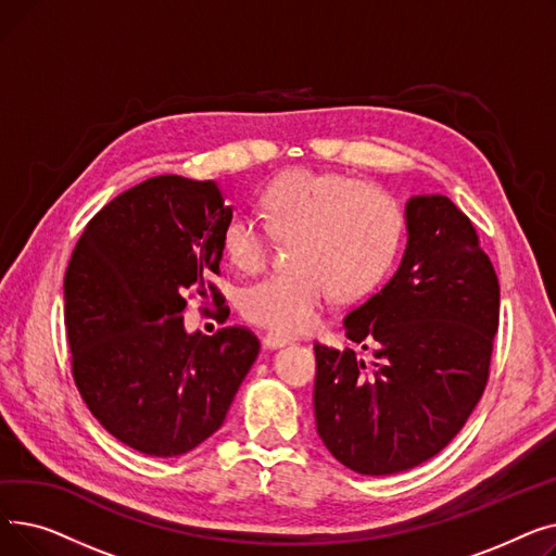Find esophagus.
<instances>
[{"instance_id": "obj_1", "label": "esophagus", "mask_w": 556, "mask_h": 556, "mask_svg": "<svg viewBox=\"0 0 556 556\" xmlns=\"http://www.w3.org/2000/svg\"><path fill=\"white\" fill-rule=\"evenodd\" d=\"M290 342H293V340L286 338V336H277V333H268L266 338H263V346H266V349H281Z\"/></svg>"}]
</instances>
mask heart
Returning a JSON list of instances; mask_svg holds the SVG:
<instances>
[{"instance_id":"heart-1","label":"heart","mask_w":556,"mask_h":556,"mask_svg":"<svg viewBox=\"0 0 556 556\" xmlns=\"http://www.w3.org/2000/svg\"><path fill=\"white\" fill-rule=\"evenodd\" d=\"M268 225L231 216L223 250L233 268L258 273L273 250V233L293 248V273H281L243 290L241 313L252 325L281 336L308 331L329 293L361 300L386 281L401 254L405 214L386 189L352 175L293 168L261 195Z\"/></svg>"}]
</instances>
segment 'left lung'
I'll list each match as a JSON object with an SVG mask.
<instances>
[{"mask_svg":"<svg viewBox=\"0 0 556 556\" xmlns=\"http://www.w3.org/2000/svg\"><path fill=\"white\" fill-rule=\"evenodd\" d=\"M407 241L392 279L344 317L354 349L315 344V424L346 469L392 476L440 453L478 405L501 286L478 233L440 193L405 202ZM367 349V344H363Z\"/></svg>","mask_w":556,"mask_h":556,"instance_id":"1","label":"left lung"}]
</instances>
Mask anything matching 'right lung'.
I'll return each instance as SVG.
<instances>
[{
    "mask_svg": "<svg viewBox=\"0 0 556 556\" xmlns=\"http://www.w3.org/2000/svg\"><path fill=\"white\" fill-rule=\"evenodd\" d=\"M229 218L214 180L160 175L105 204L72 252L65 327L76 388L99 424L143 455L178 457L212 437L258 356L243 327L185 329V293L207 295Z\"/></svg>",
    "mask_w": 556,
    "mask_h": 556,
    "instance_id": "obj_1",
    "label": "right lung"
}]
</instances>
